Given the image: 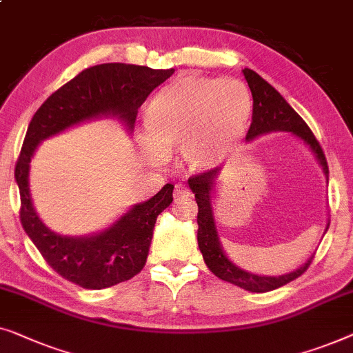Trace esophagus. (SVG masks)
Wrapping results in <instances>:
<instances>
[{
	"mask_svg": "<svg viewBox=\"0 0 353 353\" xmlns=\"http://www.w3.org/2000/svg\"><path fill=\"white\" fill-rule=\"evenodd\" d=\"M190 195V188L187 185H183V183H177L174 187V198L176 200H181V198H187Z\"/></svg>",
	"mask_w": 353,
	"mask_h": 353,
	"instance_id": "34e87169",
	"label": "esophagus"
}]
</instances>
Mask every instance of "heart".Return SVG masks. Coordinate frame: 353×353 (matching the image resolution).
Listing matches in <instances>:
<instances>
[{
  "instance_id": "heart-1",
  "label": "heart",
  "mask_w": 353,
  "mask_h": 353,
  "mask_svg": "<svg viewBox=\"0 0 353 353\" xmlns=\"http://www.w3.org/2000/svg\"><path fill=\"white\" fill-rule=\"evenodd\" d=\"M251 113V91L238 79L177 78L147 107L152 139L143 142V150L150 160H160L163 148H181L192 170H208L243 142Z\"/></svg>"
}]
</instances>
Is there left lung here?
<instances>
[{"label": "left lung", "instance_id": "obj_1", "mask_svg": "<svg viewBox=\"0 0 353 353\" xmlns=\"http://www.w3.org/2000/svg\"><path fill=\"white\" fill-rule=\"evenodd\" d=\"M243 75H245L248 86H250L252 94V120L246 134L248 141H252V139L261 136V134L272 131H290L294 136L302 139L312 148V152L319 158L320 165L323 166L325 176L327 177L330 171H327L323 148H321L320 142L316 141L314 132L310 131V128L307 126V123L281 97V94L274 86H270L264 78L257 75L254 70L245 68ZM217 172H219V168H212V170L188 177V185H190L192 192L195 193V200L198 205V246H200L203 259H205L206 265L210 267L212 274L219 276L221 280L232 283V285H236L251 292H267L276 290V288L286 285V283L296 280L297 276L304 274L310 267L314 256L301 269L281 276H261L250 274V272L241 270L240 267H236L233 262L227 259V256L221 248L219 236H217L214 225V217H212L211 211V187L212 182L216 181ZM327 227H330V224H327Z\"/></svg>", "mask_w": 353, "mask_h": 353}]
</instances>
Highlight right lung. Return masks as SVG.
<instances>
[{"instance_id":"add662e5","label":"right lung","mask_w":353,"mask_h":353,"mask_svg":"<svg viewBox=\"0 0 353 353\" xmlns=\"http://www.w3.org/2000/svg\"><path fill=\"white\" fill-rule=\"evenodd\" d=\"M174 70L101 63L89 67L49 96L30 121L16 163L21 224L54 272L86 290H103L137 275L145 265L158 214L172 203V183L136 205L110 228L84 238L61 236L39 221L28 190V170L38 143L99 115H118L132 128L137 108Z\"/></svg>"}]
</instances>
